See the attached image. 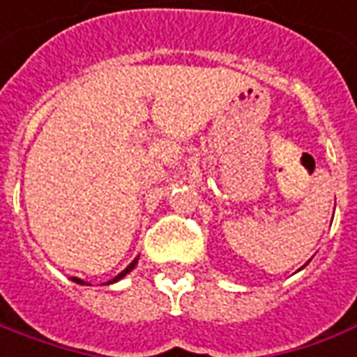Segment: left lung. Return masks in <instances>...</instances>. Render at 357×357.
I'll list each match as a JSON object with an SVG mask.
<instances>
[{
	"label": "left lung",
	"mask_w": 357,
	"mask_h": 357,
	"mask_svg": "<svg viewBox=\"0 0 357 357\" xmlns=\"http://www.w3.org/2000/svg\"><path fill=\"white\" fill-rule=\"evenodd\" d=\"M309 261H310V259H309ZM309 261H307V264H309ZM307 264H305V265H307ZM305 265H303V267H305ZM303 267H301V269H303Z\"/></svg>",
	"instance_id": "obj_1"
}]
</instances>
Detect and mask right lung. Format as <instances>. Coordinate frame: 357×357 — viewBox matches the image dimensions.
I'll return each instance as SVG.
<instances>
[{"label": "right lung", "mask_w": 357, "mask_h": 357, "mask_svg": "<svg viewBox=\"0 0 357 357\" xmlns=\"http://www.w3.org/2000/svg\"><path fill=\"white\" fill-rule=\"evenodd\" d=\"M137 261H139V256L135 259H133V261H131L130 265H128V267H126L124 271H122V273H118L116 277L114 278H111V280H109V282H105V284H114V282H118V280H122V278L126 277V275H130L131 271L135 269V265H137ZM71 280H73V282H77V284H80V286H90V284L88 282H84V280H82V278H77V277H73L71 278Z\"/></svg>", "instance_id": "obj_1"}]
</instances>
